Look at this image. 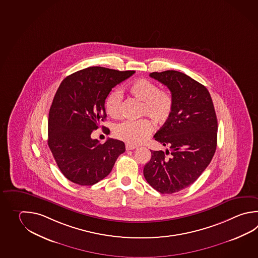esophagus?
Instances as JSON below:
<instances>
[{
    "mask_svg": "<svg viewBox=\"0 0 258 258\" xmlns=\"http://www.w3.org/2000/svg\"><path fill=\"white\" fill-rule=\"evenodd\" d=\"M138 149L137 146H134V145H131V144H126V151H131V150H135Z\"/></svg>",
    "mask_w": 258,
    "mask_h": 258,
    "instance_id": "34e87169",
    "label": "esophagus"
}]
</instances>
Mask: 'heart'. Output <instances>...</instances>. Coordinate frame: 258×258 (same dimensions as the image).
<instances>
[{
  "mask_svg": "<svg viewBox=\"0 0 258 258\" xmlns=\"http://www.w3.org/2000/svg\"><path fill=\"white\" fill-rule=\"evenodd\" d=\"M127 91L136 99L142 101L141 116H149L156 126H162L170 119L174 105V97L170 92L159 89L157 84L147 79H138L128 84ZM121 102L120 90H112L105 100L106 113L113 117L119 116ZM151 132L152 125L145 118L121 121L113 127V133L117 139L134 145L142 143Z\"/></svg>",
  "mask_w": 258,
  "mask_h": 258,
  "instance_id": "b5f03b06",
  "label": "heart"
}]
</instances>
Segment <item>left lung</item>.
<instances>
[{"label": "left lung", "mask_w": 258, "mask_h": 258, "mask_svg": "<svg viewBox=\"0 0 258 258\" xmlns=\"http://www.w3.org/2000/svg\"><path fill=\"white\" fill-rule=\"evenodd\" d=\"M150 76L168 87L174 105L170 119L153 137L170 151H151L143 174L158 192L173 194L193 184L211 163L217 147V116L208 89L186 74L165 71Z\"/></svg>", "instance_id": "obj_1"}]
</instances>
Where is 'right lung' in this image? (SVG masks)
Listing matches in <instances>:
<instances>
[{"mask_svg": "<svg viewBox=\"0 0 258 258\" xmlns=\"http://www.w3.org/2000/svg\"><path fill=\"white\" fill-rule=\"evenodd\" d=\"M134 74L95 66L69 75L58 86L48 114L47 144L60 172L73 183L96 184L126 151L121 141L108 139L101 144L91 134L106 117L105 100L112 88Z\"/></svg>", "mask_w": 258, "mask_h": 258, "instance_id": "add662e5", "label": "right lung"}]
</instances>
